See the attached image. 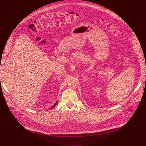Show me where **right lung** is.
I'll use <instances>...</instances> for the list:
<instances>
[{
  "instance_id": "add662e5",
  "label": "right lung",
  "mask_w": 146,
  "mask_h": 146,
  "mask_svg": "<svg viewBox=\"0 0 146 146\" xmlns=\"http://www.w3.org/2000/svg\"><path fill=\"white\" fill-rule=\"evenodd\" d=\"M57 103H58V101H56V103H55V104H54V106H52V107H51V109H52V108H54V107H55V106H56V104H57Z\"/></svg>"
}]
</instances>
